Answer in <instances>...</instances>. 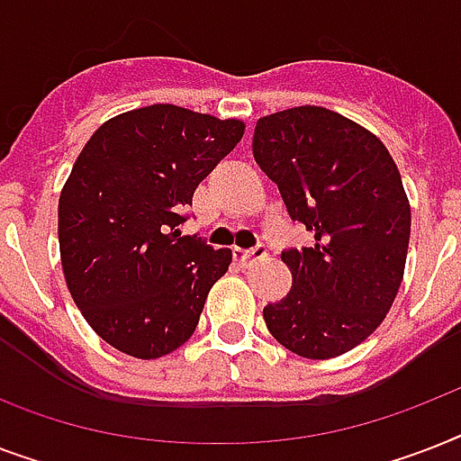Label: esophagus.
Wrapping results in <instances>:
<instances>
[{"label":"esophagus","instance_id":"esophagus-1","mask_svg":"<svg viewBox=\"0 0 461 461\" xmlns=\"http://www.w3.org/2000/svg\"><path fill=\"white\" fill-rule=\"evenodd\" d=\"M266 258V249L258 246V249H253V251H244V249H234V260H237L241 267H249L253 266L256 260Z\"/></svg>","mask_w":461,"mask_h":461}]
</instances>
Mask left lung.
Here are the masks:
<instances>
[{"label": "left lung", "mask_w": 461, "mask_h": 461, "mask_svg": "<svg viewBox=\"0 0 461 461\" xmlns=\"http://www.w3.org/2000/svg\"><path fill=\"white\" fill-rule=\"evenodd\" d=\"M253 158L313 246L285 251L292 289L267 303L270 335L303 358H332L385 321L407 263L411 208L383 140L325 107L260 117Z\"/></svg>", "instance_id": "1"}]
</instances>
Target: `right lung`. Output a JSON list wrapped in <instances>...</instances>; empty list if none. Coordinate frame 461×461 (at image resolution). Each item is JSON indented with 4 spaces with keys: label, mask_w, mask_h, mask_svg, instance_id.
<instances>
[{
    "label": "right lung",
    "mask_w": 461,
    "mask_h": 461,
    "mask_svg": "<svg viewBox=\"0 0 461 461\" xmlns=\"http://www.w3.org/2000/svg\"><path fill=\"white\" fill-rule=\"evenodd\" d=\"M239 119L150 104L107 119L59 194L64 280L83 318L133 358L172 354L231 263L176 230L195 186L244 136Z\"/></svg>",
    "instance_id": "obj_1"
}]
</instances>
